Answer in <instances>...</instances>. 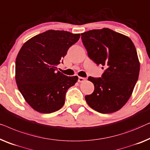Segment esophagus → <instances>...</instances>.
<instances>
[{
    "label": "esophagus",
    "mask_w": 150,
    "mask_h": 150,
    "mask_svg": "<svg viewBox=\"0 0 150 150\" xmlns=\"http://www.w3.org/2000/svg\"><path fill=\"white\" fill-rule=\"evenodd\" d=\"M86 81V78L84 77H79V79H78V81L79 82H83Z\"/></svg>",
    "instance_id": "obj_1"
}]
</instances>
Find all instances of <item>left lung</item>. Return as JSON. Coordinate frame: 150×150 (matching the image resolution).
I'll return each mask as SVG.
<instances>
[{"instance_id": "8db88e82", "label": "left lung", "mask_w": 150, "mask_h": 150, "mask_svg": "<svg viewBox=\"0 0 150 150\" xmlns=\"http://www.w3.org/2000/svg\"><path fill=\"white\" fill-rule=\"evenodd\" d=\"M81 35L88 56L105 69L102 77H88L94 90L85 96L86 103L99 113L115 112L129 100L138 80L140 62L135 46L127 36L107 28Z\"/></svg>"}]
</instances>
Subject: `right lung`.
<instances>
[{"instance_id": "1", "label": "right lung", "mask_w": 150, "mask_h": 150, "mask_svg": "<svg viewBox=\"0 0 150 150\" xmlns=\"http://www.w3.org/2000/svg\"><path fill=\"white\" fill-rule=\"evenodd\" d=\"M79 37L80 34L49 30L32 37L21 47L15 77L19 90L34 110L51 113L63 107L66 92L78 77L63 75L57 71V66Z\"/></svg>"}]
</instances>
